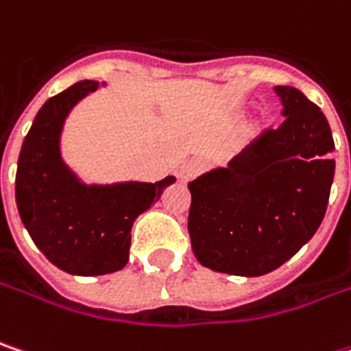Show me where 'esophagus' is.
<instances>
[{
  "label": "esophagus",
  "instance_id": "esophagus-1",
  "mask_svg": "<svg viewBox=\"0 0 351 351\" xmlns=\"http://www.w3.org/2000/svg\"><path fill=\"white\" fill-rule=\"evenodd\" d=\"M204 169V162L202 160H189V162H184L180 169H178V173H176V176H178V180H182V182H189L191 178H195L200 171Z\"/></svg>",
  "mask_w": 351,
  "mask_h": 351
}]
</instances>
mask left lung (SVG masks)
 <instances>
[{"label": "left lung", "mask_w": 351, "mask_h": 351, "mask_svg": "<svg viewBox=\"0 0 351 351\" xmlns=\"http://www.w3.org/2000/svg\"><path fill=\"white\" fill-rule=\"evenodd\" d=\"M284 121L189 182V234L196 260L232 276L280 268L324 220L336 160L330 125L306 95L278 85Z\"/></svg>", "instance_id": "obj_1"}]
</instances>
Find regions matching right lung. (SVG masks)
I'll return each mask as SVG.
<instances>
[{
	"instance_id": "right-lung-1",
	"label": "right lung",
	"mask_w": 351,
	"mask_h": 351,
	"mask_svg": "<svg viewBox=\"0 0 351 351\" xmlns=\"http://www.w3.org/2000/svg\"><path fill=\"white\" fill-rule=\"evenodd\" d=\"M97 89L99 81H79L39 109L21 145L15 175L17 210L35 246L75 276L125 268L134 218L175 182V176H167L158 182L85 184L63 162V123L73 107Z\"/></svg>"
}]
</instances>
